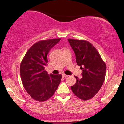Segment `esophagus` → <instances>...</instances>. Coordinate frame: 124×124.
<instances>
[{"label":"esophagus","mask_w":124,"mask_h":124,"mask_svg":"<svg viewBox=\"0 0 124 124\" xmlns=\"http://www.w3.org/2000/svg\"><path fill=\"white\" fill-rule=\"evenodd\" d=\"M68 75H66V74H62V78H66V77H68Z\"/></svg>","instance_id":"obj_1"}]
</instances>
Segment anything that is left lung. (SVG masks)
<instances>
[{"label":"left lung","instance_id":"8db88e82","mask_svg":"<svg viewBox=\"0 0 124 124\" xmlns=\"http://www.w3.org/2000/svg\"><path fill=\"white\" fill-rule=\"evenodd\" d=\"M76 55L77 65L82 69V76H75V85L71 89L79 99L87 101L94 97L104 82L106 65L92 44L84 40L68 39Z\"/></svg>","mask_w":124,"mask_h":124}]
</instances>
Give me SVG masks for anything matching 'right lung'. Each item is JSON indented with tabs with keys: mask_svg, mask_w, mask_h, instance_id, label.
Here are the masks:
<instances>
[{
	"mask_svg": "<svg viewBox=\"0 0 124 124\" xmlns=\"http://www.w3.org/2000/svg\"><path fill=\"white\" fill-rule=\"evenodd\" d=\"M60 39H51L36 42L28 50L20 64L23 87L33 99L38 101H46L51 97L60 83L61 74L48 75L45 70L49 51Z\"/></svg>",
	"mask_w": 124,
	"mask_h": 124,
	"instance_id": "1",
	"label": "right lung"
}]
</instances>
